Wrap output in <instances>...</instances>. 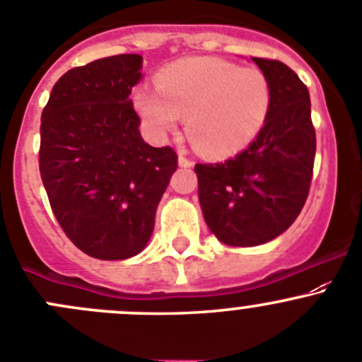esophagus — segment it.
Instances as JSON below:
<instances>
[{
    "label": "esophagus",
    "mask_w": 362,
    "mask_h": 362,
    "mask_svg": "<svg viewBox=\"0 0 362 362\" xmlns=\"http://www.w3.org/2000/svg\"><path fill=\"white\" fill-rule=\"evenodd\" d=\"M192 164H194V163H192L191 159H187L184 153H180V156H178V166H180V168H191Z\"/></svg>",
    "instance_id": "esophagus-1"
}]
</instances>
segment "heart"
Listing matches in <instances>:
<instances>
[{"label":"heart","mask_w":362,"mask_h":362,"mask_svg":"<svg viewBox=\"0 0 362 362\" xmlns=\"http://www.w3.org/2000/svg\"><path fill=\"white\" fill-rule=\"evenodd\" d=\"M156 90L132 92V107L150 134L166 138L185 118L189 138L214 159L244 150L272 107V84L262 70L212 56H187L163 66Z\"/></svg>","instance_id":"b5f03b06"}]
</instances>
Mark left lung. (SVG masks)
Here are the masks:
<instances>
[{
	"label": "left lung",
	"mask_w": 362,
	"mask_h": 362,
	"mask_svg": "<svg viewBox=\"0 0 362 362\" xmlns=\"http://www.w3.org/2000/svg\"><path fill=\"white\" fill-rule=\"evenodd\" d=\"M251 62L272 84L262 132L233 159L194 166L206 226L233 247L265 244L292 226L306 203L317 150L306 84L285 63Z\"/></svg>",
	"instance_id": "left-lung-1"
}]
</instances>
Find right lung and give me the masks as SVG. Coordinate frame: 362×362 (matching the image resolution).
Returning <instances> with one entry per match:
<instances>
[{
	"mask_svg": "<svg viewBox=\"0 0 362 362\" xmlns=\"http://www.w3.org/2000/svg\"><path fill=\"white\" fill-rule=\"evenodd\" d=\"M141 54L100 58L52 86L40 124V177L59 226L99 259L132 258L148 244L177 153L150 146L131 100Z\"/></svg>",
	"mask_w": 362,
	"mask_h": 362,
	"instance_id": "add662e5",
	"label": "right lung"
}]
</instances>
